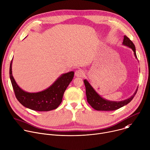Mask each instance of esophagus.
Segmentation results:
<instances>
[{"instance_id": "34e87169", "label": "esophagus", "mask_w": 150, "mask_h": 150, "mask_svg": "<svg viewBox=\"0 0 150 150\" xmlns=\"http://www.w3.org/2000/svg\"><path fill=\"white\" fill-rule=\"evenodd\" d=\"M84 75H85L84 71H83L81 69L77 70L75 72V76L77 77H83L84 76Z\"/></svg>"}]
</instances>
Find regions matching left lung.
<instances>
[{"instance_id":"obj_1","label":"left lung","mask_w":150,"mask_h":150,"mask_svg":"<svg viewBox=\"0 0 150 150\" xmlns=\"http://www.w3.org/2000/svg\"><path fill=\"white\" fill-rule=\"evenodd\" d=\"M122 45L130 48L134 52V55L136 59H137V54H136V48L134 44L128 37H127L125 35L124 36ZM84 83L86 90L87 100L88 103L91 105V106L97 111H114L118 110V109L126 105L129 102H130L131 100L134 97L135 94H137V92L138 91L137 88V89L136 90L135 92L132 96L126 100L119 102L111 101L105 99L104 98L101 97L100 95L94 90V89L92 87V86L88 82V81L87 79L84 80Z\"/></svg>"}]
</instances>
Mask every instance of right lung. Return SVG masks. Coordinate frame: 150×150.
Returning <instances> with one entry per match:
<instances>
[{
  "instance_id": "right-lung-1",
  "label": "right lung",
  "mask_w": 150,
  "mask_h": 150,
  "mask_svg": "<svg viewBox=\"0 0 150 150\" xmlns=\"http://www.w3.org/2000/svg\"><path fill=\"white\" fill-rule=\"evenodd\" d=\"M12 63L9 67V77L16 97L19 102L32 110L49 111L56 109L61 103L63 94L72 81L74 72L71 71L60 75L51 86L37 93H29L22 90L12 76Z\"/></svg>"
}]
</instances>
